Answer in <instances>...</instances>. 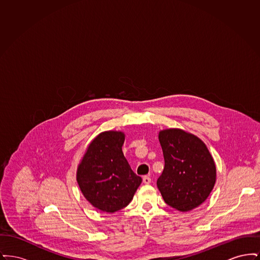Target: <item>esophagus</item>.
<instances>
[{"label": "esophagus", "instance_id": "34e87169", "mask_svg": "<svg viewBox=\"0 0 260 260\" xmlns=\"http://www.w3.org/2000/svg\"><path fill=\"white\" fill-rule=\"evenodd\" d=\"M143 182H144L145 184H150V183H151V178H150V176H148V175L143 176Z\"/></svg>", "mask_w": 260, "mask_h": 260}]
</instances>
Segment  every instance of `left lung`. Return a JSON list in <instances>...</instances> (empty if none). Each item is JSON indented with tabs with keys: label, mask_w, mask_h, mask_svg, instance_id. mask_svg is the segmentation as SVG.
I'll use <instances>...</instances> for the list:
<instances>
[{
	"label": "left lung",
	"mask_w": 260,
	"mask_h": 260,
	"mask_svg": "<svg viewBox=\"0 0 260 260\" xmlns=\"http://www.w3.org/2000/svg\"><path fill=\"white\" fill-rule=\"evenodd\" d=\"M165 168L157 180L164 201L173 209L188 211L209 197L216 177L214 161L197 136L171 128L159 134Z\"/></svg>",
	"instance_id": "obj_1"
}]
</instances>
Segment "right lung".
<instances>
[{
    "label": "right lung",
    "instance_id": "obj_1",
    "mask_svg": "<svg viewBox=\"0 0 260 260\" xmlns=\"http://www.w3.org/2000/svg\"><path fill=\"white\" fill-rule=\"evenodd\" d=\"M124 141L121 132L101 133L91 141L78 168L77 181L82 193L102 211L112 213L124 209L142 181L124 158Z\"/></svg>",
    "mask_w": 260,
    "mask_h": 260
}]
</instances>
